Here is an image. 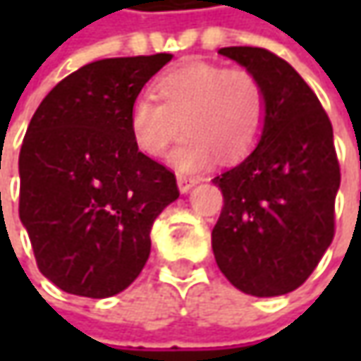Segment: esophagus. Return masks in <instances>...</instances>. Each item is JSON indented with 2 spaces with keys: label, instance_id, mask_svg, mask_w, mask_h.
Segmentation results:
<instances>
[{
  "label": "esophagus",
  "instance_id": "obj_1",
  "mask_svg": "<svg viewBox=\"0 0 361 361\" xmlns=\"http://www.w3.org/2000/svg\"><path fill=\"white\" fill-rule=\"evenodd\" d=\"M176 185L180 192H188L190 188L197 185V178L195 176H187V174H176Z\"/></svg>",
  "mask_w": 361,
  "mask_h": 361
}]
</instances>
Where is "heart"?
<instances>
[{"label":"heart","mask_w":361,"mask_h":361,"mask_svg":"<svg viewBox=\"0 0 361 361\" xmlns=\"http://www.w3.org/2000/svg\"><path fill=\"white\" fill-rule=\"evenodd\" d=\"M157 96H138L130 106L132 138L148 157L171 152V164L197 171L211 164L245 159L261 138L267 118V96L261 80L245 68L190 62L174 66L154 80Z\"/></svg>","instance_id":"1"}]
</instances>
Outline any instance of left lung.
I'll return each mask as SVG.
<instances>
[{"instance_id": "left-lung-1", "label": "left lung", "mask_w": 361, "mask_h": 361, "mask_svg": "<svg viewBox=\"0 0 361 361\" xmlns=\"http://www.w3.org/2000/svg\"><path fill=\"white\" fill-rule=\"evenodd\" d=\"M253 72L267 96L257 148L213 178L223 209L213 253L243 293L283 295L307 281L334 241L340 162L334 128L315 92L283 58L263 48H221Z\"/></svg>"}]
</instances>
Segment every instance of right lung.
I'll return each mask as SVG.
<instances>
[{
	"instance_id": "obj_1",
	"label": "right lung",
	"mask_w": 361,
	"mask_h": 361,
	"mask_svg": "<svg viewBox=\"0 0 361 361\" xmlns=\"http://www.w3.org/2000/svg\"><path fill=\"white\" fill-rule=\"evenodd\" d=\"M171 54L86 63L37 106L20 150V219L42 275L102 299L140 275L150 229L178 199L174 173L138 150L132 102Z\"/></svg>"
}]
</instances>
